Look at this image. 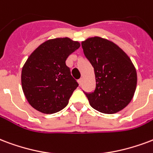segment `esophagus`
Returning <instances> with one entry per match:
<instances>
[{"label":"esophagus","mask_w":153,"mask_h":153,"mask_svg":"<svg viewBox=\"0 0 153 153\" xmlns=\"http://www.w3.org/2000/svg\"><path fill=\"white\" fill-rule=\"evenodd\" d=\"M82 82H83V79H82V78H81V79H79V80H78V83H79L80 85H82Z\"/></svg>","instance_id":"34e87169"}]
</instances>
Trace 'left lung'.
<instances>
[{"label": "left lung", "instance_id": "left-lung-1", "mask_svg": "<svg viewBox=\"0 0 153 153\" xmlns=\"http://www.w3.org/2000/svg\"><path fill=\"white\" fill-rule=\"evenodd\" d=\"M81 46L96 80L95 90L85 93L90 105L104 114L122 111L133 98L137 84L131 59L119 46L102 38H89Z\"/></svg>", "mask_w": 153, "mask_h": 153}]
</instances>
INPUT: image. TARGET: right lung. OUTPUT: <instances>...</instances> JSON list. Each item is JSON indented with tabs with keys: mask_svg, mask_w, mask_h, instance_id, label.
Listing matches in <instances>:
<instances>
[{
	"mask_svg": "<svg viewBox=\"0 0 153 153\" xmlns=\"http://www.w3.org/2000/svg\"><path fill=\"white\" fill-rule=\"evenodd\" d=\"M69 38L42 42L30 54L22 70V87L30 105L43 114L63 110L78 83L72 77L66 59L80 48Z\"/></svg>",
	"mask_w": 153,
	"mask_h": 153,
	"instance_id": "1",
	"label": "right lung"
}]
</instances>
